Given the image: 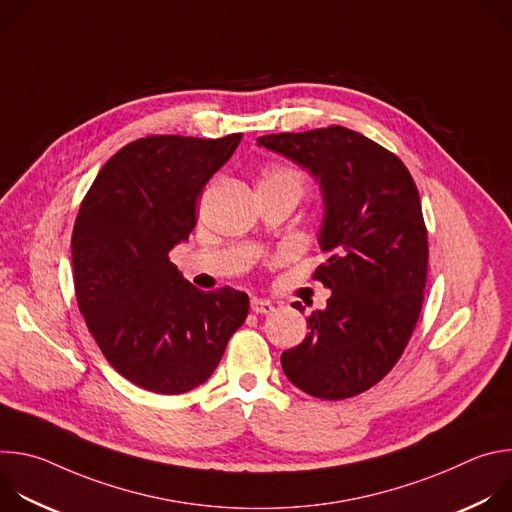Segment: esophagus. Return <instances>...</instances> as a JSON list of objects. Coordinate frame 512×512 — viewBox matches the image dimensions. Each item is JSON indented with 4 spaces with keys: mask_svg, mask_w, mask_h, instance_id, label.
I'll list each match as a JSON object with an SVG mask.
<instances>
[{
    "mask_svg": "<svg viewBox=\"0 0 512 512\" xmlns=\"http://www.w3.org/2000/svg\"><path fill=\"white\" fill-rule=\"evenodd\" d=\"M251 310H253L255 314H271L275 308H273V304L267 302V300L253 298V300H251Z\"/></svg>",
    "mask_w": 512,
    "mask_h": 512,
    "instance_id": "1",
    "label": "esophagus"
}]
</instances>
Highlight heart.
I'll return each instance as SVG.
<instances>
[{
    "label": "heart",
    "mask_w": 512,
    "mask_h": 512,
    "mask_svg": "<svg viewBox=\"0 0 512 512\" xmlns=\"http://www.w3.org/2000/svg\"><path fill=\"white\" fill-rule=\"evenodd\" d=\"M259 186L265 188H275V190H287L294 192L298 196L304 194L306 190V178L300 170L289 168V166H269L261 172Z\"/></svg>",
    "instance_id": "obj_1"
}]
</instances>
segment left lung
<instances>
[{"label":"left lung","mask_w":512,"mask_h":512,"mask_svg":"<svg viewBox=\"0 0 512 512\" xmlns=\"http://www.w3.org/2000/svg\"><path fill=\"white\" fill-rule=\"evenodd\" d=\"M257 143L310 170L326 204L318 241L328 259L314 279L332 296L308 318L304 342L281 354L283 373L318 399L360 395L395 367L423 306L429 249L417 186L393 152L340 125Z\"/></svg>","instance_id":"left-lung-1"}]
</instances>
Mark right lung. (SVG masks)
I'll return each instance as SVG.
<instances>
[{
    "mask_svg": "<svg viewBox=\"0 0 512 512\" xmlns=\"http://www.w3.org/2000/svg\"><path fill=\"white\" fill-rule=\"evenodd\" d=\"M241 137L135 139L81 202L72 231L79 310L111 367L145 391L180 395L202 385L247 318L243 291H200L170 261L196 225L202 188Z\"/></svg>",
    "mask_w": 512,
    "mask_h": 512,
    "instance_id": "add662e5",
    "label": "right lung"
}]
</instances>
